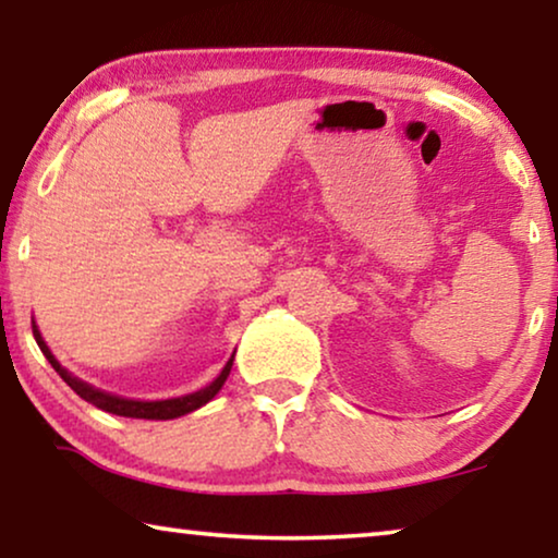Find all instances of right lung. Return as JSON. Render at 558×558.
Wrapping results in <instances>:
<instances>
[{
	"mask_svg": "<svg viewBox=\"0 0 558 558\" xmlns=\"http://www.w3.org/2000/svg\"><path fill=\"white\" fill-rule=\"evenodd\" d=\"M33 335H35L37 345H40V350H43V355L48 357V363L58 371V376L63 378L65 384L71 386L73 391L78 393L83 401L94 403L96 409L109 411V414L129 416V418H151V422H167V418L185 416V414H190V411L205 407V403H208L213 396H216L220 388H223L228 373H231V365H233V355H231V361L226 363V368L220 371V376L213 380L210 386H205V388H201V391H195V393L180 396V399H165V401H134V399H121V396L106 393V391H101V388H94L90 384H86V380L75 378L73 373H68L63 365L56 361V355H52L50 348L45 345L43 335H40V330H37L35 323H33Z\"/></svg>",
	"mask_w": 558,
	"mask_h": 558,
	"instance_id": "1",
	"label": "right lung"
}]
</instances>
